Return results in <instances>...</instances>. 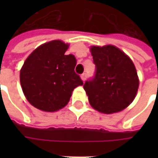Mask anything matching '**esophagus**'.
<instances>
[{"label": "esophagus", "mask_w": 158, "mask_h": 158, "mask_svg": "<svg viewBox=\"0 0 158 158\" xmlns=\"http://www.w3.org/2000/svg\"><path fill=\"white\" fill-rule=\"evenodd\" d=\"M86 77H87V74H86L85 73H84L83 74H81V79H82L83 81H85V80Z\"/></svg>", "instance_id": "34e87169"}]
</instances>
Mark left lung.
Segmentation results:
<instances>
[{"label":"left lung","mask_w":158,"mask_h":158,"mask_svg":"<svg viewBox=\"0 0 158 158\" xmlns=\"http://www.w3.org/2000/svg\"><path fill=\"white\" fill-rule=\"evenodd\" d=\"M95 76L84 89L89 104L101 113H118L132 102L139 87L135 67L125 53L114 45L91 46Z\"/></svg>","instance_id":"obj_1"}]
</instances>
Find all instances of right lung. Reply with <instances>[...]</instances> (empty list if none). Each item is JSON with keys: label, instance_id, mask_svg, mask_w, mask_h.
I'll return each instance as SVG.
<instances>
[{"label": "right lung", "instance_id": "add662e5", "mask_svg": "<svg viewBox=\"0 0 158 158\" xmlns=\"http://www.w3.org/2000/svg\"><path fill=\"white\" fill-rule=\"evenodd\" d=\"M69 45L59 40L40 45L28 56L20 71L24 96L33 106L56 112L68 104L83 81L75 72V56L65 55Z\"/></svg>", "mask_w": 158, "mask_h": 158}]
</instances>
